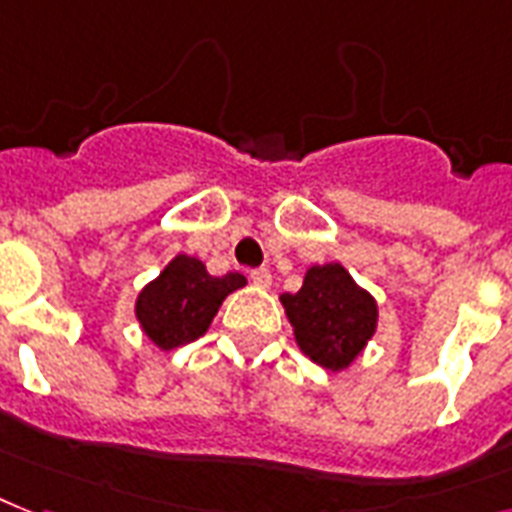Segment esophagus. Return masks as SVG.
I'll return each mask as SVG.
<instances>
[{"label": "esophagus", "instance_id": "esophagus-1", "mask_svg": "<svg viewBox=\"0 0 512 512\" xmlns=\"http://www.w3.org/2000/svg\"><path fill=\"white\" fill-rule=\"evenodd\" d=\"M251 283L256 285V288H269V285H272V272H269L267 267L253 269V272H251Z\"/></svg>", "mask_w": 512, "mask_h": 512}]
</instances>
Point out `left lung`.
Returning a JSON list of instances; mask_svg holds the SVG:
<instances>
[{
    "mask_svg": "<svg viewBox=\"0 0 512 512\" xmlns=\"http://www.w3.org/2000/svg\"><path fill=\"white\" fill-rule=\"evenodd\" d=\"M299 350L326 371H344L360 358L379 326V304L339 264H312L296 293L280 296Z\"/></svg>",
    "mask_w": 512,
    "mask_h": 512,
    "instance_id": "1",
    "label": "left lung"
}]
</instances>
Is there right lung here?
<instances>
[{
	"label": "right lung",
	"instance_id": "1",
	"mask_svg": "<svg viewBox=\"0 0 512 512\" xmlns=\"http://www.w3.org/2000/svg\"><path fill=\"white\" fill-rule=\"evenodd\" d=\"M248 283L240 272L213 277L197 256L178 253L160 275L138 291L136 320L146 339L160 350H176L211 328L229 293Z\"/></svg>",
	"mask_w": 512,
	"mask_h": 512
}]
</instances>
